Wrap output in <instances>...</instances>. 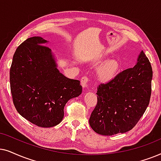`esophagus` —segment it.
Instances as JSON below:
<instances>
[{
  "label": "esophagus",
  "instance_id": "obj_1",
  "mask_svg": "<svg viewBox=\"0 0 161 161\" xmlns=\"http://www.w3.org/2000/svg\"><path fill=\"white\" fill-rule=\"evenodd\" d=\"M87 82H88V79H87V76H83L81 79V85H82L83 88L87 87Z\"/></svg>",
  "mask_w": 161,
  "mask_h": 161
}]
</instances>
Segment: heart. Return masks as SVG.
<instances>
[{"label":"heart","instance_id":"obj_1","mask_svg":"<svg viewBox=\"0 0 161 161\" xmlns=\"http://www.w3.org/2000/svg\"><path fill=\"white\" fill-rule=\"evenodd\" d=\"M104 54L98 55L96 59V64L100 63L103 60ZM120 66L119 63L116 60L106 61L98 68L97 70V77L102 82H108L114 79L119 73Z\"/></svg>","mask_w":161,"mask_h":161}]
</instances>
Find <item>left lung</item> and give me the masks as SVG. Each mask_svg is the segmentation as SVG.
<instances>
[{"label": "left lung", "instance_id": "1", "mask_svg": "<svg viewBox=\"0 0 161 161\" xmlns=\"http://www.w3.org/2000/svg\"><path fill=\"white\" fill-rule=\"evenodd\" d=\"M152 79L151 64L141 51L133 68L98 85L97 104L89 119L92 129L102 136L132 130L149 105Z\"/></svg>", "mask_w": 161, "mask_h": 161}]
</instances>
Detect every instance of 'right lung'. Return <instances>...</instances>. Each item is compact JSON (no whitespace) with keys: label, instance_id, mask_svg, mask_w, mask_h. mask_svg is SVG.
<instances>
[{"label":"right lung","instance_id":"right-lung-1","mask_svg":"<svg viewBox=\"0 0 161 161\" xmlns=\"http://www.w3.org/2000/svg\"><path fill=\"white\" fill-rule=\"evenodd\" d=\"M40 37L28 38L16 49L10 87L19 114L40 127H52L64 117L68 100L82 93L80 81L64 76L52 51Z\"/></svg>","mask_w":161,"mask_h":161}]
</instances>
